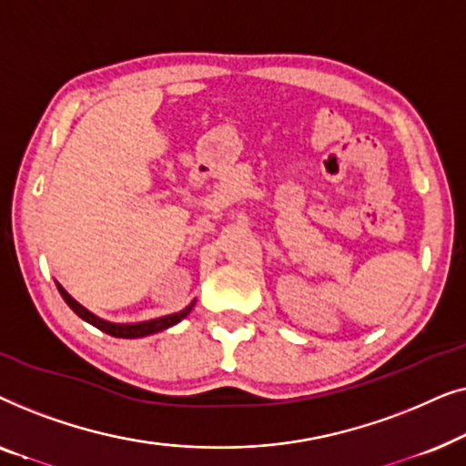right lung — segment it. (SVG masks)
<instances>
[{
    "mask_svg": "<svg viewBox=\"0 0 466 466\" xmlns=\"http://www.w3.org/2000/svg\"><path fill=\"white\" fill-rule=\"evenodd\" d=\"M56 289H59L63 301H66L69 308H72L76 314H78L82 320L93 324V327H97L99 330H104V333L112 335V337H123V339H137V337H146V335H155L158 330H165L169 327H174L180 320H184L190 314V309H193L195 301L188 305V308H184L182 311H176V314H169V316H161V318H152V320H144V322H133V324H118V322H107L104 318L95 316L93 311H88L86 308H82V305L76 301V299L69 295V292L63 289V286L56 282Z\"/></svg>",
    "mask_w": 466,
    "mask_h": 466,
    "instance_id": "add662e5",
    "label": "right lung"
}]
</instances>
